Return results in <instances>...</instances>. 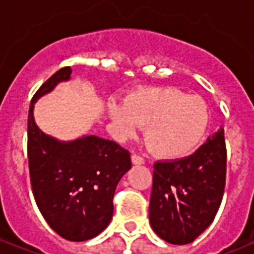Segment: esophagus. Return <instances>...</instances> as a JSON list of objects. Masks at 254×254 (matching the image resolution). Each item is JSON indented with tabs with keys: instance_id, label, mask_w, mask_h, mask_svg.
<instances>
[{
	"instance_id": "1",
	"label": "esophagus",
	"mask_w": 254,
	"mask_h": 254,
	"mask_svg": "<svg viewBox=\"0 0 254 254\" xmlns=\"http://www.w3.org/2000/svg\"><path fill=\"white\" fill-rule=\"evenodd\" d=\"M131 162L134 163V165H143L145 163V159L138 154H133L131 155Z\"/></svg>"
}]
</instances>
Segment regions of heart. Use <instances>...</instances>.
Returning <instances> with one entry per match:
<instances>
[{
    "instance_id": "1",
    "label": "heart",
    "mask_w": 254,
    "mask_h": 254,
    "mask_svg": "<svg viewBox=\"0 0 254 254\" xmlns=\"http://www.w3.org/2000/svg\"><path fill=\"white\" fill-rule=\"evenodd\" d=\"M108 113L123 137H133L141 125H146V145L166 159L185 158L195 153L209 127L207 104L175 87H147L130 92L125 101L111 100Z\"/></svg>"
}]
</instances>
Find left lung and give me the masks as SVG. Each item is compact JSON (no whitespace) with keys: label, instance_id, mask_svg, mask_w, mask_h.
Returning <instances> with one entry per match:
<instances>
[{"label":"left lung","instance_id":"obj_1","mask_svg":"<svg viewBox=\"0 0 254 254\" xmlns=\"http://www.w3.org/2000/svg\"><path fill=\"white\" fill-rule=\"evenodd\" d=\"M227 174V147L220 129L193 154L155 162L149 220L170 244L192 243L208 228L220 207Z\"/></svg>","mask_w":254,"mask_h":254}]
</instances>
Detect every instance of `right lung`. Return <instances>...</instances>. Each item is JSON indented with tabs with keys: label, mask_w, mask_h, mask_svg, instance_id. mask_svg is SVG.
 Instances as JSON below:
<instances>
[{
	"label": "right lung",
	"mask_w": 254,
	"mask_h": 254,
	"mask_svg": "<svg viewBox=\"0 0 254 254\" xmlns=\"http://www.w3.org/2000/svg\"><path fill=\"white\" fill-rule=\"evenodd\" d=\"M71 72L63 67L35 92L27 119V158L34 197L47 224L65 240L85 241L111 223L116 187L131 161L115 141L85 135L61 142L37 127L34 103Z\"/></svg>",
	"instance_id": "right-lung-1"
}]
</instances>
